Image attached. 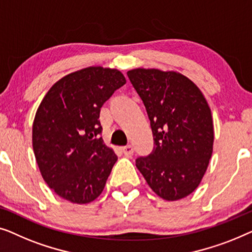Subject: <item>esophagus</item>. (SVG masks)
I'll use <instances>...</instances> for the list:
<instances>
[{
  "label": "esophagus",
  "mask_w": 252,
  "mask_h": 252,
  "mask_svg": "<svg viewBox=\"0 0 252 252\" xmlns=\"http://www.w3.org/2000/svg\"><path fill=\"white\" fill-rule=\"evenodd\" d=\"M121 151L123 152V154L126 155V157H130V155L133 154V147L131 146V145H127V146H125L121 148Z\"/></svg>",
  "instance_id": "obj_1"
}]
</instances>
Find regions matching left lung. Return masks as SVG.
I'll return each instance as SVG.
<instances>
[{
  "instance_id": "1",
  "label": "left lung",
  "mask_w": 252,
  "mask_h": 252,
  "mask_svg": "<svg viewBox=\"0 0 252 252\" xmlns=\"http://www.w3.org/2000/svg\"><path fill=\"white\" fill-rule=\"evenodd\" d=\"M143 100L154 148L136 166L155 194L166 201L189 196L197 189L214 146V122L203 94L177 72L136 68L126 73Z\"/></svg>"
}]
</instances>
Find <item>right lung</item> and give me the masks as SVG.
Instances as JSON below:
<instances>
[{"instance_id": "add662e5", "label": "right lung", "mask_w": 252, "mask_h": 252, "mask_svg": "<svg viewBox=\"0 0 252 252\" xmlns=\"http://www.w3.org/2000/svg\"><path fill=\"white\" fill-rule=\"evenodd\" d=\"M126 82L118 69L91 66L63 76L44 95L32 140L41 175L57 195L86 204L104 190L118 157L99 136L98 119Z\"/></svg>"}]
</instances>
